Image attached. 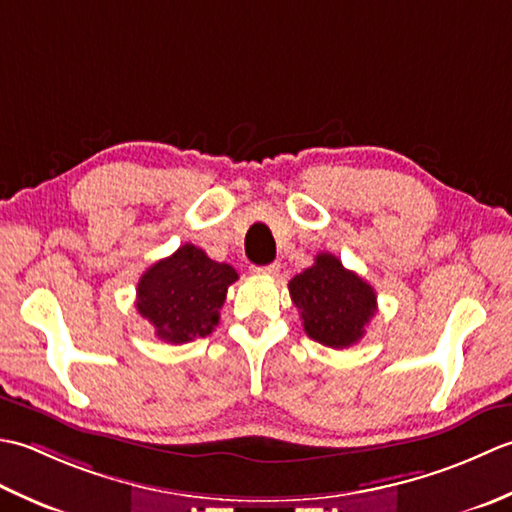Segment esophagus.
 Instances as JSON below:
<instances>
[{"mask_svg": "<svg viewBox=\"0 0 512 512\" xmlns=\"http://www.w3.org/2000/svg\"><path fill=\"white\" fill-rule=\"evenodd\" d=\"M254 274H263V276H276L278 274V265L271 263V265H263V267H252Z\"/></svg>", "mask_w": 512, "mask_h": 512, "instance_id": "34e87169", "label": "esophagus"}]
</instances>
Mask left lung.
I'll return each mask as SVG.
<instances>
[{
	"label": "left lung",
	"mask_w": 512,
	"mask_h": 512,
	"mask_svg": "<svg viewBox=\"0 0 512 512\" xmlns=\"http://www.w3.org/2000/svg\"><path fill=\"white\" fill-rule=\"evenodd\" d=\"M289 294L300 309L307 336L331 349L356 344L378 309V298L367 280L344 269L340 258L327 252L289 280Z\"/></svg>",
	"instance_id": "left-lung-1"
}]
</instances>
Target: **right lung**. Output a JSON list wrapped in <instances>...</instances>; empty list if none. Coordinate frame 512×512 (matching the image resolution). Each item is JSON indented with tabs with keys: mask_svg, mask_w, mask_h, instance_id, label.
<instances>
[{
	"mask_svg": "<svg viewBox=\"0 0 512 512\" xmlns=\"http://www.w3.org/2000/svg\"><path fill=\"white\" fill-rule=\"evenodd\" d=\"M238 280L236 269L216 263L201 247L181 245L154 263L139 280L137 309L170 344L207 336L218 325L227 287Z\"/></svg>",
	"mask_w": 512,
	"mask_h": 512,
	"instance_id": "1",
	"label": "right lung"
}]
</instances>
